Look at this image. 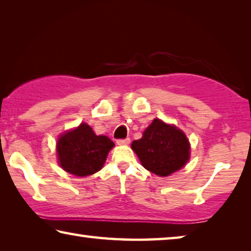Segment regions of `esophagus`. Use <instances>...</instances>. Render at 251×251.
I'll list each match as a JSON object with an SVG mask.
<instances>
[{"label": "esophagus", "instance_id": "1", "mask_svg": "<svg viewBox=\"0 0 251 251\" xmlns=\"http://www.w3.org/2000/svg\"><path fill=\"white\" fill-rule=\"evenodd\" d=\"M130 139L129 138H124V139H117V144L118 145H127V144H129Z\"/></svg>", "mask_w": 251, "mask_h": 251}]
</instances>
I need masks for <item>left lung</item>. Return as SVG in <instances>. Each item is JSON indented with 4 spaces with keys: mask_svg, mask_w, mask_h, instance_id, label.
Wrapping results in <instances>:
<instances>
[{
    "mask_svg": "<svg viewBox=\"0 0 251 251\" xmlns=\"http://www.w3.org/2000/svg\"><path fill=\"white\" fill-rule=\"evenodd\" d=\"M147 171L158 176H169L185 166L189 159V142L176 126L154 120L143 137L131 144Z\"/></svg>",
    "mask_w": 251,
    "mask_h": 251,
    "instance_id": "obj_1",
    "label": "left lung"
}]
</instances>
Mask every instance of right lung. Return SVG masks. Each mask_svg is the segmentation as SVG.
I'll return each instance as SVG.
<instances>
[{
  "instance_id": "1",
  "label": "right lung",
  "mask_w": 251,
  "mask_h": 251,
  "mask_svg": "<svg viewBox=\"0 0 251 251\" xmlns=\"http://www.w3.org/2000/svg\"><path fill=\"white\" fill-rule=\"evenodd\" d=\"M115 145L107 136H97L87 124L67 131L57 142L61 167L77 177L95 174L103 167L108 151Z\"/></svg>"
}]
</instances>
